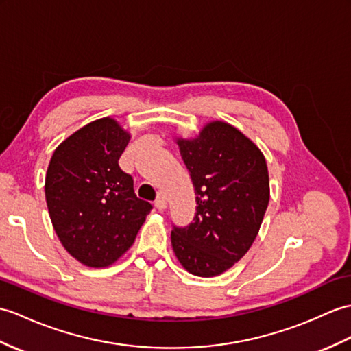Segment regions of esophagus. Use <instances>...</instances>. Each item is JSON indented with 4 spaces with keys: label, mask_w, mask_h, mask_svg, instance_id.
Wrapping results in <instances>:
<instances>
[{
    "label": "esophagus",
    "mask_w": 351,
    "mask_h": 351,
    "mask_svg": "<svg viewBox=\"0 0 351 351\" xmlns=\"http://www.w3.org/2000/svg\"><path fill=\"white\" fill-rule=\"evenodd\" d=\"M154 206H156L158 210H165L167 208V200H166V195L162 193H158L156 202H154Z\"/></svg>",
    "instance_id": "34e87169"
}]
</instances>
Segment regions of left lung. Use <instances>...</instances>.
<instances>
[{
  "label": "left lung",
  "instance_id": "obj_1",
  "mask_svg": "<svg viewBox=\"0 0 351 351\" xmlns=\"http://www.w3.org/2000/svg\"><path fill=\"white\" fill-rule=\"evenodd\" d=\"M195 193V214L173 224L172 247L197 276H215L245 256L269 203L266 160L257 146L226 122H210L197 138L178 141Z\"/></svg>",
  "mask_w": 351,
  "mask_h": 351
}]
</instances>
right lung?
<instances>
[{
    "instance_id": "obj_1",
    "label": "right lung",
    "mask_w": 351,
    "mask_h": 351,
    "mask_svg": "<svg viewBox=\"0 0 351 351\" xmlns=\"http://www.w3.org/2000/svg\"><path fill=\"white\" fill-rule=\"evenodd\" d=\"M130 134L103 118L55 149L46 175V202L64 248L91 267L112 265L133 245L152 205L134 193L118 165Z\"/></svg>"
}]
</instances>
